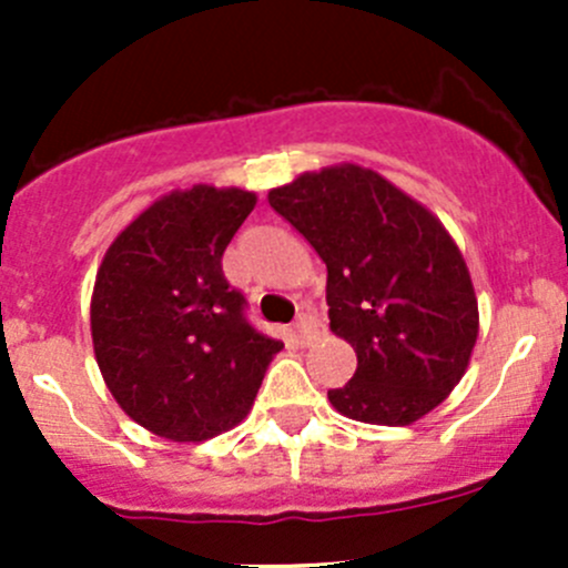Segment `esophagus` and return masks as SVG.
I'll return each instance as SVG.
<instances>
[{
	"label": "esophagus",
	"instance_id": "34e87169",
	"mask_svg": "<svg viewBox=\"0 0 568 568\" xmlns=\"http://www.w3.org/2000/svg\"><path fill=\"white\" fill-rule=\"evenodd\" d=\"M291 335L296 337V343H311L313 337L318 335V324L311 316L302 313V316L294 321V326H291Z\"/></svg>",
	"mask_w": 568,
	"mask_h": 568
}]
</instances>
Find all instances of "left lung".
I'll use <instances>...</instances> for the list:
<instances>
[{
  "label": "left lung",
  "instance_id": "obj_1",
  "mask_svg": "<svg viewBox=\"0 0 568 568\" xmlns=\"http://www.w3.org/2000/svg\"><path fill=\"white\" fill-rule=\"evenodd\" d=\"M268 205L326 263L329 329L357 354L329 404L374 426H412L437 409L462 382L480 324L473 277L443 222L352 162L268 189Z\"/></svg>",
  "mask_w": 568,
  "mask_h": 568
}]
</instances>
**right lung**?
Returning <instances> with one entry per match:
<instances>
[{"instance_id":"1","label":"right lung","mask_w":568,"mask_h":568,"mask_svg":"<svg viewBox=\"0 0 568 568\" xmlns=\"http://www.w3.org/2000/svg\"><path fill=\"white\" fill-rule=\"evenodd\" d=\"M255 203L242 186L173 189L114 236L95 274L90 332L104 385L170 443L239 426L283 348L247 324L244 296L222 274Z\"/></svg>"}]
</instances>
